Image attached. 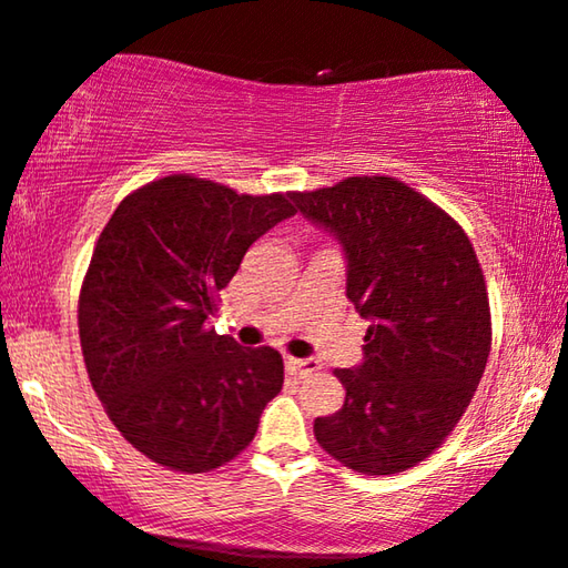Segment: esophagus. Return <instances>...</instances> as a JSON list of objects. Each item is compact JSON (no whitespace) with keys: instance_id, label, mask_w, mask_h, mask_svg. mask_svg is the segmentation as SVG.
Listing matches in <instances>:
<instances>
[{"instance_id":"1","label":"esophagus","mask_w":568,"mask_h":568,"mask_svg":"<svg viewBox=\"0 0 568 568\" xmlns=\"http://www.w3.org/2000/svg\"><path fill=\"white\" fill-rule=\"evenodd\" d=\"M284 364H286V372L294 377L315 375V372L321 369V364H317L315 359H297V356H286Z\"/></svg>"}]
</instances>
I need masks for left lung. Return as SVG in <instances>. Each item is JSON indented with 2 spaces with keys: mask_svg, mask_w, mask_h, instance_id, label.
Instances as JSON below:
<instances>
[{
  "mask_svg": "<svg viewBox=\"0 0 568 568\" xmlns=\"http://www.w3.org/2000/svg\"><path fill=\"white\" fill-rule=\"evenodd\" d=\"M300 212L344 243L346 297L372 323L364 362L336 369L346 400L315 418L333 460L393 476L442 447L470 406L491 352V307L465 230L390 175L294 193Z\"/></svg>",
  "mask_w": 568,
  "mask_h": 568,
  "instance_id": "obj_1",
  "label": "left lung"
}]
</instances>
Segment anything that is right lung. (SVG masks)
Returning <instances> with one entry per match:
<instances>
[{
  "mask_svg": "<svg viewBox=\"0 0 568 568\" xmlns=\"http://www.w3.org/2000/svg\"><path fill=\"white\" fill-rule=\"evenodd\" d=\"M292 199L175 173L131 191L100 232L77 305L84 367L121 437L162 468L235 460L282 390L276 348L237 346L206 317L247 247L297 214Z\"/></svg>",
  "mask_w": 568,
  "mask_h": 568,
  "instance_id": "right-lung-1",
  "label": "right lung"
}]
</instances>
